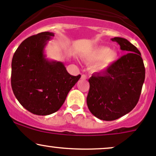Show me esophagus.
Segmentation results:
<instances>
[{"mask_svg":"<svg viewBox=\"0 0 156 156\" xmlns=\"http://www.w3.org/2000/svg\"><path fill=\"white\" fill-rule=\"evenodd\" d=\"M86 78H87L86 75L83 74V75H82V76H81V79H82V80H86Z\"/></svg>","mask_w":156,"mask_h":156,"instance_id":"1","label":"esophagus"}]
</instances>
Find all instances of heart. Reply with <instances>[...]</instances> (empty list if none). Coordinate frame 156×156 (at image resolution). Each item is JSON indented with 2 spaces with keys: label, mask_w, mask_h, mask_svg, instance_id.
<instances>
[{
  "label": "heart",
  "mask_w": 156,
  "mask_h": 156,
  "mask_svg": "<svg viewBox=\"0 0 156 156\" xmlns=\"http://www.w3.org/2000/svg\"><path fill=\"white\" fill-rule=\"evenodd\" d=\"M117 58L118 53L116 52L111 51L107 47H100L92 52L89 59L92 62L98 63L97 69L103 70L113 64Z\"/></svg>",
  "instance_id": "1"
}]
</instances>
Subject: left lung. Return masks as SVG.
Wrapping results in <instances>:
<instances>
[{
    "instance_id": "8db88e82",
    "label": "left lung",
    "mask_w": 156,
    "mask_h": 156,
    "mask_svg": "<svg viewBox=\"0 0 156 156\" xmlns=\"http://www.w3.org/2000/svg\"><path fill=\"white\" fill-rule=\"evenodd\" d=\"M112 41L118 42L126 54L105 71L92 74L87 96L92 115L107 121L120 118L135 108L145 79L144 65L136 47L123 38Z\"/></svg>"
}]
</instances>
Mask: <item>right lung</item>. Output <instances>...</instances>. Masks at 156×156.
<instances>
[{
  "label": "right lung",
  "instance_id": "right-lung-1",
  "mask_svg": "<svg viewBox=\"0 0 156 156\" xmlns=\"http://www.w3.org/2000/svg\"><path fill=\"white\" fill-rule=\"evenodd\" d=\"M54 36L43 32L21 42L12 60L11 84L21 105L37 115L57 112L81 77L71 76L62 62L46 57L45 48Z\"/></svg>",
  "mask_w": 156,
  "mask_h": 156
}]
</instances>
